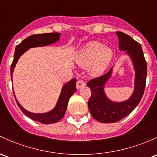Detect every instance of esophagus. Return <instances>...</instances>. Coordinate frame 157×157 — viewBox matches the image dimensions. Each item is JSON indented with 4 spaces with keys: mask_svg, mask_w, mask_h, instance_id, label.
Returning <instances> with one entry per match:
<instances>
[{
    "mask_svg": "<svg viewBox=\"0 0 157 157\" xmlns=\"http://www.w3.org/2000/svg\"><path fill=\"white\" fill-rule=\"evenodd\" d=\"M77 89H81L82 87H84L86 86V83H85V82L83 81V80H79V81H77Z\"/></svg>",
    "mask_w": 157,
    "mask_h": 157,
    "instance_id": "obj_1",
    "label": "esophagus"
}]
</instances>
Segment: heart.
Here are the masks:
<instances>
[{"mask_svg":"<svg viewBox=\"0 0 157 157\" xmlns=\"http://www.w3.org/2000/svg\"><path fill=\"white\" fill-rule=\"evenodd\" d=\"M113 57L112 48L103 43L93 41L86 44L76 55V62L80 66L89 67L91 75H102L111 63Z\"/></svg>","mask_w":157,"mask_h":157,"instance_id":"1","label":"heart"}]
</instances>
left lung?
Segmentation results:
<instances>
[{"label":"left lung","instance_id":"obj_1","mask_svg":"<svg viewBox=\"0 0 157 157\" xmlns=\"http://www.w3.org/2000/svg\"><path fill=\"white\" fill-rule=\"evenodd\" d=\"M119 49L126 51L135 71L134 90L126 101H113L106 96L104 88L111 77L113 66L106 74L88 82L87 86L92 91L88 106L91 115L101 123H115L131 113L139 104L144 94L147 77V63L141 44L132 37L122 32H116Z\"/></svg>","mask_w":157,"mask_h":157}]
</instances>
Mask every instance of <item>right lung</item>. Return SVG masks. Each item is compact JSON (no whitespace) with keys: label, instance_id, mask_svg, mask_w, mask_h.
Returning <instances> with one entry per match:
<instances>
[{"label":"right lung","instance_id":"1","mask_svg":"<svg viewBox=\"0 0 157 157\" xmlns=\"http://www.w3.org/2000/svg\"><path fill=\"white\" fill-rule=\"evenodd\" d=\"M60 35H61V33H59L36 34V35H32L26 38L19 44H18L15 47L14 59H13V63L11 65V70H10L12 80H13V71H14L17 62L18 61L21 56H22L27 50H29L31 48L43 47V46L50 45V44H52L53 43L58 42L59 40ZM76 81H77V79L74 78L71 80L70 81L66 82L62 88L61 93H60L59 99H58L55 107L51 111L44 113H33L27 111L18 103V100L15 98L14 92L13 93H14L17 104L19 106L20 109L23 112L24 114L32 120L40 122V123L44 124H49L56 123L63 118L65 111L67 109L68 101H69L72 94H75L77 91Z\"/></svg>","mask_w":157,"mask_h":157}]
</instances>
